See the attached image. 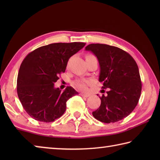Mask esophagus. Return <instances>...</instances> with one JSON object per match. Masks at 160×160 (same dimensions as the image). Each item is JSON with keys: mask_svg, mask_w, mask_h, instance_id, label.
<instances>
[{"mask_svg": "<svg viewBox=\"0 0 160 160\" xmlns=\"http://www.w3.org/2000/svg\"><path fill=\"white\" fill-rule=\"evenodd\" d=\"M80 96H82V97H90V94H89L80 93Z\"/></svg>", "mask_w": 160, "mask_h": 160, "instance_id": "esophagus-1", "label": "esophagus"}]
</instances>
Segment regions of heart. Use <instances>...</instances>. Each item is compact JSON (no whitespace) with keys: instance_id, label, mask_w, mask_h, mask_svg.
Segmentation results:
<instances>
[{"instance_id":"b5f03b06","label":"heart","mask_w":160,"mask_h":160,"mask_svg":"<svg viewBox=\"0 0 160 160\" xmlns=\"http://www.w3.org/2000/svg\"><path fill=\"white\" fill-rule=\"evenodd\" d=\"M90 82V80H77L74 82V85L77 87L80 90L86 91L88 90V85Z\"/></svg>"}]
</instances>
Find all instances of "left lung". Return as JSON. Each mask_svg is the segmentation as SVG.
Listing matches in <instances>:
<instances>
[{
    "label": "left lung",
    "mask_w": 160,
    "mask_h": 160,
    "mask_svg": "<svg viewBox=\"0 0 160 160\" xmlns=\"http://www.w3.org/2000/svg\"><path fill=\"white\" fill-rule=\"evenodd\" d=\"M98 59L99 81L107 94L100 97L101 104L92 115L103 123L122 120L131 113L138 103L142 84L138 67L126 51L107 44H91L85 47Z\"/></svg>",
    "instance_id": "8db88e82"
}]
</instances>
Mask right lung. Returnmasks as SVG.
<instances>
[{
    "mask_svg": "<svg viewBox=\"0 0 160 160\" xmlns=\"http://www.w3.org/2000/svg\"><path fill=\"white\" fill-rule=\"evenodd\" d=\"M85 43H53L29 53L19 70L17 92L26 112L42 122H53L63 114L66 102L78 94L72 87L63 92L54 88L59 75L66 70L69 58Z\"/></svg>",
    "mask_w": 160,
    "mask_h": 160,
    "instance_id": "right-lung-1",
    "label": "right lung"
}]
</instances>
